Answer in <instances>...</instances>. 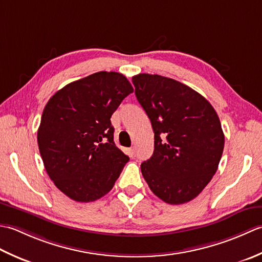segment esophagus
<instances>
[{
    "label": "esophagus",
    "instance_id": "esophagus-1",
    "mask_svg": "<svg viewBox=\"0 0 262 262\" xmlns=\"http://www.w3.org/2000/svg\"><path fill=\"white\" fill-rule=\"evenodd\" d=\"M135 150H136L135 147H131V148L127 149V154H129V156H130V157H133V156H135Z\"/></svg>",
    "mask_w": 262,
    "mask_h": 262
}]
</instances>
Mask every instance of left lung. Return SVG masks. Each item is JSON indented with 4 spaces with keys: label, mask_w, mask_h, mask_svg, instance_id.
I'll return each instance as SVG.
<instances>
[{
    "label": "left lung",
    "mask_w": 262,
    "mask_h": 262,
    "mask_svg": "<svg viewBox=\"0 0 262 262\" xmlns=\"http://www.w3.org/2000/svg\"><path fill=\"white\" fill-rule=\"evenodd\" d=\"M132 82L155 133L142 176L163 201L189 202L218 168L225 142L220 117L204 96L174 79L140 73Z\"/></svg>",
    "instance_id": "1"
}]
</instances>
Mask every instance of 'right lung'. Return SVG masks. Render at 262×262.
<instances>
[{
	"label": "right lung",
	"mask_w": 262,
	"mask_h": 262,
	"mask_svg": "<svg viewBox=\"0 0 262 262\" xmlns=\"http://www.w3.org/2000/svg\"><path fill=\"white\" fill-rule=\"evenodd\" d=\"M133 88L123 74L96 72L47 101L37 132L39 152L56 188L78 202L112 190L129 162L114 143L112 114Z\"/></svg>",
	"instance_id": "right-lung-1"
}]
</instances>
